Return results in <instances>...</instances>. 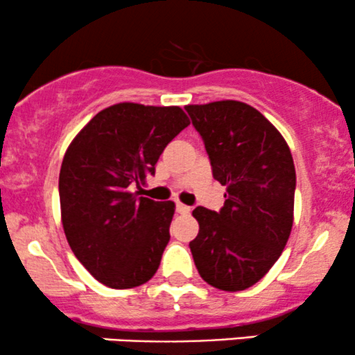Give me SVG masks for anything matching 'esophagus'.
Listing matches in <instances>:
<instances>
[{"label":"esophagus","instance_id":"1","mask_svg":"<svg viewBox=\"0 0 355 355\" xmlns=\"http://www.w3.org/2000/svg\"><path fill=\"white\" fill-rule=\"evenodd\" d=\"M190 207L189 205H183V203H180V202H178L177 203V211H178V214H180V215H187V214H190Z\"/></svg>","mask_w":355,"mask_h":355}]
</instances>
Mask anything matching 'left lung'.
<instances>
[{
	"label": "left lung",
	"instance_id": "1",
	"mask_svg": "<svg viewBox=\"0 0 355 355\" xmlns=\"http://www.w3.org/2000/svg\"><path fill=\"white\" fill-rule=\"evenodd\" d=\"M200 133L215 180L227 187L218 211L197 207L190 242L211 287L245 291L282 254L294 222L295 166L284 137L259 110L235 100L185 107Z\"/></svg>",
	"mask_w": 355,
	"mask_h": 355
}]
</instances>
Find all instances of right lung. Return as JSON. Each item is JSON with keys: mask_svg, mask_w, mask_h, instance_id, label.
<instances>
[{"mask_svg": "<svg viewBox=\"0 0 355 355\" xmlns=\"http://www.w3.org/2000/svg\"><path fill=\"white\" fill-rule=\"evenodd\" d=\"M189 125L178 107L118 103L96 113L68 146L58 185L64 235L107 287H138L160 266L175 203L132 189L141 190L165 146Z\"/></svg>", "mask_w": 355, "mask_h": 355, "instance_id": "obj_1", "label": "right lung"}]
</instances>
